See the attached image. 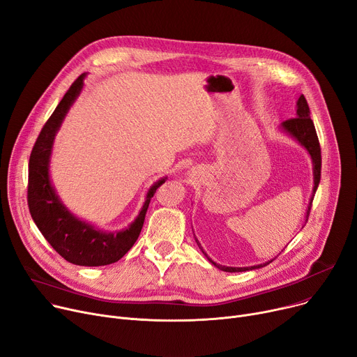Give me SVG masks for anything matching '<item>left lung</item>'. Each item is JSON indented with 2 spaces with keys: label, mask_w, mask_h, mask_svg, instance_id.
<instances>
[{
  "label": "left lung",
  "mask_w": 357,
  "mask_h": 357,
  "mask_svg": "<svg viewBox=\"0 0 357 357\" xmlns=\"http://www.w3.org/2000/svg\"><path fill=\"white\" fill-rule=\"evenodd\" d=\"M280 130L282 132H285L287 135H289L291 138H294L301 146L307 150V153L311 157L312 161V177H314V185H312V193L310 197V203L307 207V213H305V223L308 220V215H310V208H311V203L314 199V195H316V190L320 183V176H321V150H320V144H319V138H317V132L316 128H314L312 119L310 118V108L308 103L304 98V95H301L297 100V112H296V118H291L284 121L280 125ZM196 239V238H195ZM199 248L202 249V252L206 255V252L203 250L202 245L199 243V241L196 239ZM207 257V255H206ZM207 259L211 261L216 268L226 271V272H245V271H252V269H258L262 268L265 265H268L269 262H272L274 259H271L265 264H258V265H252V266H222L216 262H213L211 258L207 257Z\"/></svg>",
  "instance_id": "8db88e82"
}]
</instances>
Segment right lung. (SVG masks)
<instances>
[{"instance_id": "obj_1", "label": "right lung", "mask_w": 357, "mask_h": 357, "mask_svg": "<svg viewBox=\"0 0 357 357\" xmlns=\"http://www.w3.org/2000/svg\"><path fill=\"white\" fill-rule=\"evenodd\" d=\"M85 77L86 73H83L72 83L33 146L29 162L27 202L31 218L41 235L60 257L80 266H103L119 261L132 248L141 234L150 200L167 177L160 178L149 188L135 220L115 232L102 230L82 220L63 204L50 178V158L54 137L80 95Z\"/></svg>"}]
</instances>
